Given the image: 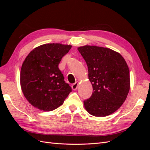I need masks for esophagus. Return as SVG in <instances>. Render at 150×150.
Wrapping results in <instances>:
<instances>
[{
  "label": "esophagus",
  "instance_id": "esophagus-1",
  "mask_svg": "<svg viewBox=\"0 0 150 150\" xmlns=\"http://www.w3.org/2000/svg\"><path fill=\"white\" fill-rule=\"evenodd\" d=\"M78 84H79V83H78V82H76L75 83H74L73 84H72V85L71 86L72 89H73V90H76L77 88H78Z\"/></svg>",
  "mask_w": 150,
  "mask_h": 150
}]
</instances>
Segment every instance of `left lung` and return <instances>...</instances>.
<instances>
[{"mask_svg":"<svg viewBox=\"0 0 150 150\" xmlns=\"http://www.w3.org/2000/svg\"><path fill=\"white\" fill-rule=\"evenodd\" d=\"M87 64L93 94L84 101L87 111L94 116L115 112L126 100L130 88L129 71L121 54L112 49L95 46L78 47Z\"/></svg>","mask_w":150,"mask_h":150,"instance_id":"1","label":"left lung"}]
</instances>
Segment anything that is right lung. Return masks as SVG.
Returning <instances> with one entry per match:
<instances>
[{
    "mask_svg": "<svg viewBox=\"0 0 150 150\" xmlns=\"http://www.w3.org/2000/svg\"><path fill=\"white\" fill-rule=\"evenodd\" d=\"M72 46L46 44L35 48L26 57L21 71L24 96L35 108L51 111L59 107L72 91L58 67Z\"/></svg>",
    "mask_w": 150,
    "mask_h": 150,
    "instance_id": "1",
    "label": "right lung"
}]
</instances>
